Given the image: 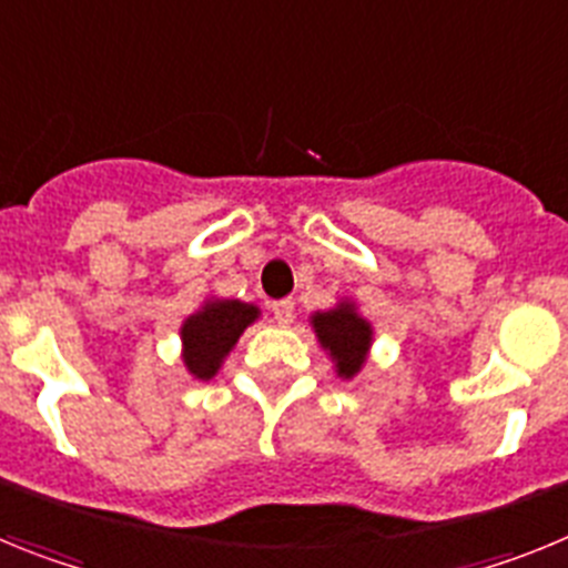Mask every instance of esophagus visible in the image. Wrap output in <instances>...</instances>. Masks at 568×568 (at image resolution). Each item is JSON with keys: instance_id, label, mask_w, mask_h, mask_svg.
I'll return each instance as SVG.
<instances>
[{"instance_id": "esophagus-1", "label": "esophagus", "mask_w": 568, "mask_h": 568, "mask_svg": "<svg viewBox=\"0 0 568 568\" xmlns=\"http://www.w3.org/2000/svg\"><path fill=\"white\" fill-rule=\"evenodd\" d=\"M270 310H273V318L278 321V324H290V321L295 318V301L293 298L273 301V304H270Z\"/></svg>"}]
</instances>
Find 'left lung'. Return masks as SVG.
Instances as JSON below:
<instances>
[{
	"label": "left lung",
	"instance_id": "left-lung-1",
	"mask_svg": "<svg viewBox=\"0 0 568 568\" xmlns=\"http://www.w3.org/2000/svg\"><path fill=\"white\" fill-rule=\"evenodd\" d=\"M321 346L333 358L338 378H355L366 364V353L373 346V324L361 318L353 301H341L327 313H315L310 318Z\"/></svg>",
	"mask_w": 568,
	"mask_h": 568
}]
</instances>
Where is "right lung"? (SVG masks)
Segmentation results:
<instances>
[{
  "label": "right lung",
  "mask_w": 568,
  "mask_h": 568,
  "mask_svg": "<svg viewBox=\"0 0 568 568\" xmlns=\"http://www.w3.org/2000/svg\"><path fill=\"white\" fill-rule=\"evenodd\" d=\"M261 315L255 304L233 298L204 301L202 310L187 315L182 324V358L187 373L210 381L222 369L224 358L241 338V333Z\"/></svg>",
  "instance_id": "obj_1"
}]
</instances>
